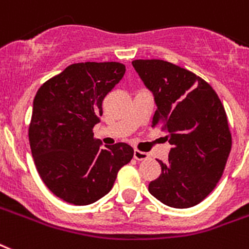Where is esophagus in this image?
Returning a JSON list of instances; mask_svg holds the SVG:
<instances>
[{
    "mask_svg": "<svg viewBox=\"0 0 249 249\" xmlns=\"http://www.w3.org/2000/svg\"><path fill=\"white\" fill-rule=\"evenodd\" d=\"M134 158L136 159V160H145V159L149 158V154H148V153L141 152V150H137V149H135V150H134Z\"/></svg>",
    "mask_w": 249,
    "mask_h": 249,
    "instance_id": "obj_1",
    "label": "esophagus"
}]
</instances>
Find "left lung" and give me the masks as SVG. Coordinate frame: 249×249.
<instances>
[{"label":"left lung","mask_w":249,"mask_h":249,"mask_svg":"<svg viewBox=\"0 0 249 249\" xmlns=\"http://www.w3.org/2000/svg\"><path fill=\"white\" fill-rule=\"evenodd\" d=\"M132 65L154 95L152 127L160 126L172 145L149 193L175 208L196 206L217 185L231 150L225 108L210 83L188 69L159 59Z\"/></svg>","instance_id":"left-lung-1"}]
</instances>
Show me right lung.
<instances>
[{"mask_svg":"<svg viewBox=\"0 0 249 249\" xmlns=\"http://www.w3.org/2000/svg\"><path fill=\"white\" fill-rule=\"evenodd\" d=\"M124 71L117 61L75 63L36 93L28 132L32 156L50 192L68 203L86 206L108 194L134 157L126 142L103 148L92 131L105 96Z\"/></svg>","mask_w":249,"mask_h":249,"instance_id":"add662e5","label":"right lung"}]
</instances>
